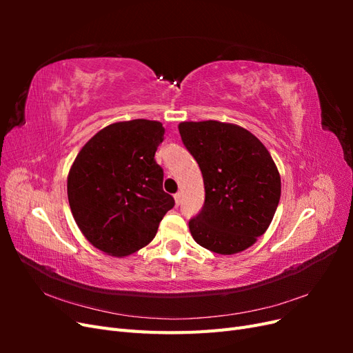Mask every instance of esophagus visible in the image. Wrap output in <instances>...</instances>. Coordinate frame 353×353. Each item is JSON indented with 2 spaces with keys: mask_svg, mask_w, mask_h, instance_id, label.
I'll use <instances>...</instances> for the list:
<instances>
[{
  "mask_svg": "<svg viewBox=\"0 0 353 353\" xmlns=\"http://www.w3.org/2000/svg\"><path fill=\"white\" fill-rule=\"evenodd\" d=\"M181 197H183V196H181V193H176V194L174 196L175 203H176V206H179V205H181Z\"/></svg>",
  "mask_w": 353,
  "mask_h": 353,
  "instance_id": "obj_1",
  "label": "esophagus"
}]
</instances>
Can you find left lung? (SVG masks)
I'll return each mask as SVG.
<instances>
[{
	"label": "left lung",
	"instance_id": "1",
	"mask_svg": "<svg viewBox=\"0 0 353 353\" xmlns=\"http://www.w3.org/2000/svg\"><path fill=\"white\" fill-rule=\"evenodd\" d=\"M181 140L196 159L205 205L188 227L197 244L219 254L243 252L268 230L281 196L279 169L266 147L241 126L181 122Z\"/></svg>",
	"mask_w": 353,
	"mask_h": 353
}]
</instances>
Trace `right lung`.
<instances>
[{"label": "right lung", "mask_w": 353, "mask_h": 353, "mask_svg": "<svg viewBox=\"0 0 353 353\" xmlns=\"http://www.w3.org/2000/svg\"><path fill=\"white\" fill-rule=\"evenodd\" d=\"M165 128L134 119L105 126L82 147L69 170L72 215L87 240L112 256H128L150 243L175 205L163 191L154 153Z\"/></svg>", "instance_id": "obj_1"}]
</instances>
